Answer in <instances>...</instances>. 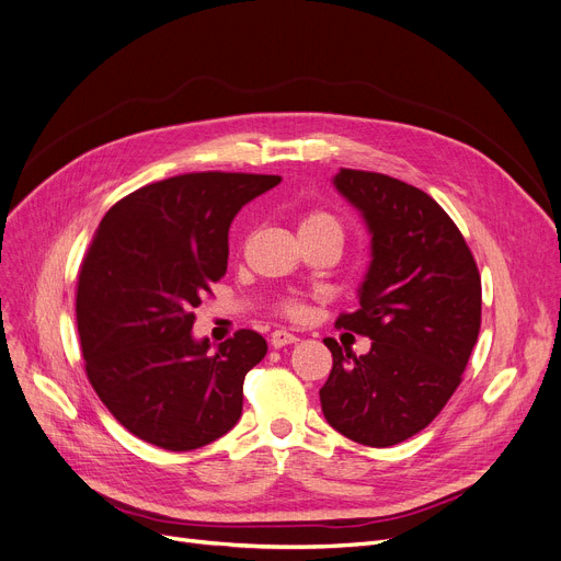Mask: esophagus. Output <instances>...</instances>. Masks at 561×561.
I'll list each match as a JSON object with an SVG mask.
<instances>
[{
    "instance_id": "34e87169",
    "label": "esophagus",
    "mask_w": 561,
    "mask_h": 561,
    "mask_svg": "<svg viewBox=\"0 0 561 561\" xmlns=\"http://www.w3.org/2000/svg\"><path fill=\"white\" fill-rule=\"evenodd\" d=\"M296 341H298V336L286 332V330H275V332L271 334V346H273V348H284V346H288V344H296Z\"/></svg>"
}]
</instances>
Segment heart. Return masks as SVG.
<instances>
[{
	"label": "heart",
	"mask_w": 561,
	"mask_h": 561,
	"mask_svg": "<svg viewBox=\"0 0 561 561\" xmlns=\"http://www.w3.org/2000/svg\"><path fill=\"white\" fill-rule=\"evenodd\" d=\"M319 229H328V231L341 233L339 222L334 220L332 215H328V213H323V210L307 213V215L302 217V220H300V225H298V231H319ZM282 307H284V311H286L288 316H302V313H305V305L298 302V300H286Z\"/></svg>",
	"instance_id": "heart-1"
}]
</instances>
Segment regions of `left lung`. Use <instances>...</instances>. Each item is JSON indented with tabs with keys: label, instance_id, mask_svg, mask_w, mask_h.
<instances>
[{
	"label": "left lung",
	"instance_id": "obj_1",
	"mask_svg": "<svg viewBox=\"0 0 561 561\" xmlns=\"http://www.w3.org/2000/svg\"><path fill=\"white\" fill-rule=\"evenodd\" d=\"M334 190L371 236L359 309L336 319L371 339L367 355L325 339L321 387L328 424L367 447H392L426 428L466 371L481 325L477 263L451 217L399 179L341 169Z\"/></svg>",
	"mask_w": 561,
	"mask_h": 561
}]
</instances>
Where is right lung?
I'll list each match as a JSON object with an SVG mask.
<instances>
[{"label": "right lung", "mask_w": 561, "mask_h": 561, "mask_svg": "<svg viewBox=\"0 0 561 561\" xmlns=\"http://www.w3.org/2000/svg\"><path fill=\"white\" fill-rule=\"evenodd\" d=\"M282 176L183 174L135 190L93 233L78 286L87 376L139 440L199 449L242 412V380L265 357L254 330L215 346L192 334L194 309L227 273L238 210Z\"/></svg>", "instance_id": "add662e5"}]
</instances>
